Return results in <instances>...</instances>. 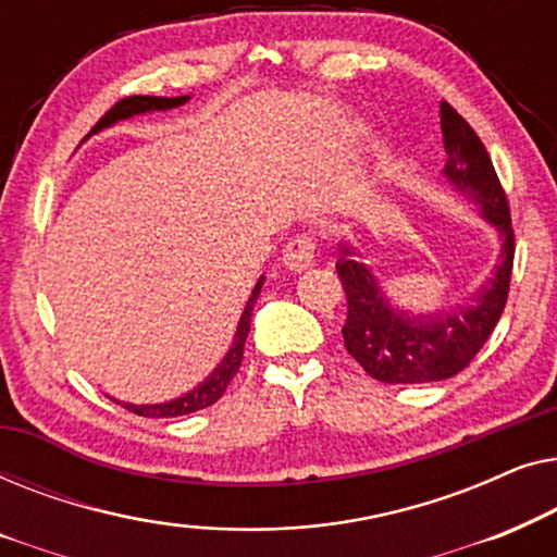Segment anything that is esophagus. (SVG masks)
<instances>
[{
	"label": "esophagus",
	"instance_id": "esophagus-1",
	"mask_svg": "<svg viewBox=\"0 0 557 557\" xmlns=\"http://www.w3.org/2000/svg\"><path fill=\"white\" fill-rule=\"evenodd\" d=\"M314 256H317V238H314V235H307V233L294 235V238L288 240L286 248H284V263L292 271L309 269V265L314 263Z\"/></svg>",
	"mask_w": 557,
	"mask_h": 557
}]
</instances>
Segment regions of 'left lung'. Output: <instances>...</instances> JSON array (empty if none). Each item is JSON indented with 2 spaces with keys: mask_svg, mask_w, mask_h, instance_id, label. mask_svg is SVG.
<instances>
[{
  "mask_svg": "<svg viewBox=\"0 0 557 557\" xmlns=\"http://www.w3.org/2000/svg\"><path fill=\"white\" fill-rule=\"evenodd\" d=\"M441 132L446 147L448 182L482 205L484 218L497 225L502 256L490 284L471 307L454 314L408 317L391 309L377 281L342 246L337 273L347 296V322L342 326L347 352L370 377L387 385L433 383L454 377L474 360L492 337L509 296L515 263V231L505 187L494 172L490 151L454 106L441 103Z\"/></svg>",
  "mask_w": 557,
  "mask_h": 557,
  "instance_id": "8db88e82",
  "label": "left lung"
}]
</instances>
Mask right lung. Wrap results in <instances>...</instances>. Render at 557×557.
<instances>
[{
	"mask_svg": "<svg viewBox=\"0 0 557 557\" xmlns=\"http://www.w3.org/2000/svg\"><path fill=\"white\" fill-rule=\"evenodd\" d=\"M185 101H187V96H177V98L126 96V98H121V101L113 103L111 109L96 121V126L90 128V134L101 132V128L116 124V121H121V119L134 116V113L166 111V109H174V106H182ZM261 286H263V281H258L253 294H250V299L246 304V311H243V317L238 322V332H235L231 352H227L225 360L220 362V368L212 372V375L205 380L200 387H195L193 393L182 395V398H177V400L159 403V406H128V403H124V408L132 410V413H136V416H144V418H174V416L195 413V410L210 408L212 403H218L220 395L227 391V385H231V380L235 377V372H238L240 362H243V347H246V337L250 332V314H253V304H256V296L261 294Z\"/></svg>",
	"mask_w": 557,
	"mask_h": 557,
	"instance_id": "right-lung-1",
	"label": "right lung"
}]
</instances>
